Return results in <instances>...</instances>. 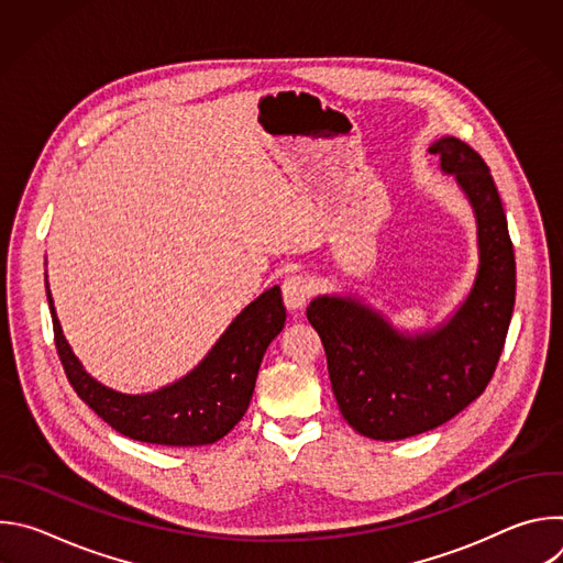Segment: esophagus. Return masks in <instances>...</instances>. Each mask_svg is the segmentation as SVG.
Masks as SVG:
<instances>
[{
    "label": "esophagus",
    "mask_w": 563,
    "mask_h": 563,
    "mask_svg": "<svg viewBox=\"0 0 563 563\" xmlns=\"http://www.w3.org/2000/svg\"><path fill=\"white\" fill-rule=\"evenodd\" d=\"M311 283L300 276V274H291L283 280V298H285V305L287 309L296 311L300 307H305V302L311 298Z\"/></svg>",
    "instance_id": "1"
}]
</instances>
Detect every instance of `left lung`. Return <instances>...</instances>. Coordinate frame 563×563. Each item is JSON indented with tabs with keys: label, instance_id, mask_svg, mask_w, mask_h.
Here are the masks:
<instances>
[{
	"label": "left lung",
	"instance_id": "1",
	"mask_svg": "<svg viewBox=\"0 0 563 563\" xmlns=\"http://www.w3.org/2000/svg\"><path fill=\"white\" fill-rule=\"evenodd\" d=\"M467 200L476 272L463 300L430 328L400 330L358 294H320L307 320L323 341L345 421L374 441L434 430L484 394L515 309L517 269L508 220L488 165L454 135L428 148Z\"/></svg>",
	"mask_w": 563,
	"mask_h": 563
}]
</instances>
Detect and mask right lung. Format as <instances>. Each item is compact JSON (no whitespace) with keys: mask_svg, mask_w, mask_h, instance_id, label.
Here are the masks:
<instances>
[{"mask_svg":"<svg viewBox=\"0 0 563 563\" xmlns=\"http://www.w3.org/2000/svg\"><path fill=\"white\" fill-rule=\"evenodd\" d=\"M44 280L57 354L77 396L115 432L155 445H207L231 432L250 408L263 356L287 318L280 287L274 285L231 320L185 376L153 391L124 394L93 378L75 356L62 332L46 274Z\"/></svg>","mask_w":563,"mask_h":563,"instance_id":"1","label":"right lung"}]
</instances>
